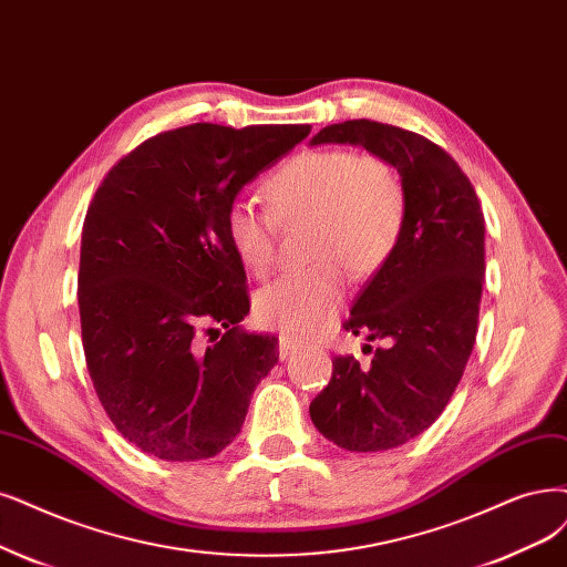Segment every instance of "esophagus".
Segmentation results:
<instances>
[{
  "label": "esophagus",
  "mask_w": 567,
  "mask_h": 567,
  "mask_svg": "<svg viewBox=\"0 0 567 567\" xmlns=\"http://www.w3.org/2000/svg\"><path fill=\"white\" fill-rule=\"evenodd\" d=\"M299 350V343L291 339V337H280V341H278V354H280V360L285 362V360H289L291 354H295Z\"/></svg>",
  "instance_id": "1"
}]
</instances>
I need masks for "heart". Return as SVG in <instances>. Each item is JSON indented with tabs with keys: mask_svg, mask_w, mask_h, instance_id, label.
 <instances>
[{
	"mask_svg": "<svg viewBox=\"0 0 567 567\" xmlns=\"http://www.w3.org/2000/svg\"><path fill=\"white\" fill-rule=\"evenodd\" d=\"M268 198L272 213L249 198L230 200L226 240L251 276L264 278L276 259L278 221L312 219L310 257L318 264L266 285L255 299L264 327L312 337L346 299V268L364 278L390 255L404 221V186L383 158L322 150L282 165Z\"/></svg>",
	"mask_w": 567,
	"mask_h": 567,
	"instance_id": "1",
	"label": "heart"
}]
</instances>
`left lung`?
<instances>
[{"label":"left lung","instance_id":"1","mask_svg":"<svg viewBox=\"0 0 567 567\" xmlns=\"http://www.w3.org/2000/svg\"><path fill=\"white\" fill-rule=\"evenodd\" d=\"M364 146L404 186V221L390 255L350 310L354 337L385 341L369 367L333 358L310 421L354 453L402 446L425 432L455 392L476 341L486 224L460 165L434 142L369 118L322 128L310 146ZM371 348V346H367Z\"/></svg>","mask_w":567,"mask_h":567}]
</instances>
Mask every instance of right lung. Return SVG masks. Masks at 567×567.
Wrapping results in <instances>:
<instances>
[{
	"instance_id": "right-lung-1",
	"label": "right lung",
	"mask_w": 567,
	"mask_h": 567,
	"mask_svg": "<svg viewBox=\"0 0 567 567\" xmlns=\"http://www.w3.org/2000/svg\"><path fill=\"white\" fill-rule=\"evenodd\" d=\"M308 133L184 125L140 144L97 188L81 234V339L97 400L140 451L167 463L215 457L278 364V339L240 324L245 268L224 215ZM203 321L225 327L205 349Z\"/></svg>"
}]
</instances>
